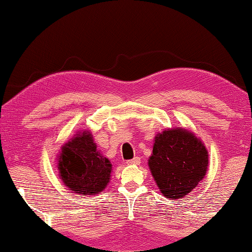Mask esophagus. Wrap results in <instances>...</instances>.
Instances as JSON below:
<instances>
[{
    "mask_svg": "<svg viewBox=\"0 0 252 252\" xmlns=\"http://www.w3.org/2000/svg\"><path fill=\"white\" fill-rule=\"evenodd\" d=\"M141 161H140V158H134L132 159H128V161L126 162L127 165H139Z\"/></svg>",
    "mask_w": 252,
    "mask_h": 252,
    "instance_id": "esophagus-1",
    "label": "esophagus"
}]
</instances>
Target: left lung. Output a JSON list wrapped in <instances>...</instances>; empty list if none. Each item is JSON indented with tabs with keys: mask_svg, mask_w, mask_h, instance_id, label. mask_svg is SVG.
Masks as SVG:
<instances>
[{
	"mask_svg": "<svg viewBox=\"0 0 252 252\" xmlns=\"http://www.w3.org/2000/svg\"><path fill=\"white\" fill-rule=\"evenodd\" d=\"M148 165L165 198L182 199L197 188L208 166V152L193 133L170 128L155 136Z\"/></svg>",
	"mask_w": 252,
	"mask_h": 252,
	"instance_id": "obj_1",
	"label": "left lung"
}]
</instances>
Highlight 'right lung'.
I'll list each match as a JSON object with an SVG mask.
<instances>
[{
	"mask_svg": "<svg viewBox=\"0 0 252 252\" xmlns=\"http://www.w3.org/2000/svg\"><path fill=\"white\" fill-rule=\"evenodd\" d=\"M58 169L62 182L71 192L90 195L106 188L112 164L98 152L91 133L80 130L62 146Z\"/></svg>",
	"mask_w": 252,
	"mask_h": 252,
	"instance_id": "right-lung-1",
	"label": "right lung"
}]
</instances>
